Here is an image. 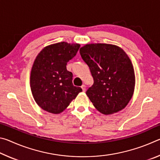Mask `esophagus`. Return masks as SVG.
<instances>
[{
	"label": "esophagus",
	"mask_w": 160,
	"mask_h": 160,
	"mask_svg": "<svg viewBox=\"0 0 160 160\" xmlns=\"http://www.w3.org/2000/svg\"><path fill=\"white\" fill-rule=\"evenodd\" d=\"M81 88H82L83 92H85V90H86V86H85V85H82V87H81Z\"/></svg>",
	"instance_id": "34e87169"
}]
</instances>
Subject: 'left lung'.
<instances>
[{"label": "left lung", "mask_w": 160, "mask_h": 160, "mask_svg": "<svg viewBox=\"0 0 160 160\" xmlns=\"http://www.w3.org/2000/svg\"><path fill=\"white\" fill-rule=\"evenodd\" d=\"M80 53L94 79L86 94L94 107L105 115L124 109L135 82L133 66L125 51L116 45L90 44L81 47Z\"/></svg>", "instance_id": "1"}]
</instances>
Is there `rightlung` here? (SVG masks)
<instances>
[{
  "label": "right lung",
  "mask_w": 160,
  "mask_h": 160,
  "mask_svg": "<svg viewBox=\"0 0 160 160\" xmlns=\"http://www.w3.org/2000/svg\"><path fill=\"white\" fill-rule=\"evenodd\" d=\"M80 47L59 42L47 46L37 55L31 70L30 87L35 102L43 110L60 113L82 92L73 85L72 73L66 69Z\"/></svg>",
  "instance_id": "add662e5"
}]
</instances>
